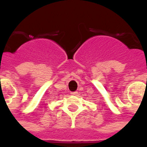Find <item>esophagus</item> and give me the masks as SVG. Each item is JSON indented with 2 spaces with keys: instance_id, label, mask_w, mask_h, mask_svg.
<instances>
[{
  "instance_id": "obj_1",
  "label": "esophagus",
  "mask_w": 147,
  "mask_h": 147,
  "mask_svg": "<svg viewBox=\"0 0 147 147\" xmlns=\"http://www.w3.org/2000/svg\"><path fill=\"white\" fill-rule=\"evenodd\" d=\"M71 95H73V96H76V95L78 94V92L77 91H74V92H71Z\"/></svg>"
}]
</instances>
